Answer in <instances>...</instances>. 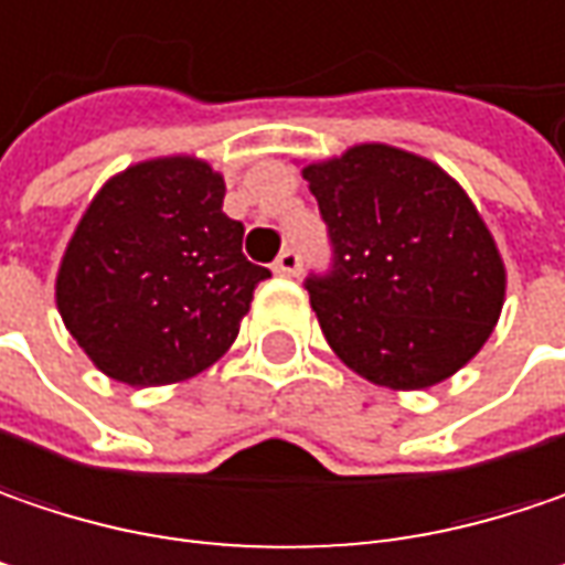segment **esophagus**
<instances>
[{"mask_svg": "<svg viewBox=\"0 0 565 565\" xmlns=\"http://www.w3.org/2000/svg\"><path fill=\"white\" fill-rule=\"evenodd\" d=\"M300 265H303L300 252L284 249L281 255H278V262H275V271H278V275H284V278H294V275H300Z\"/></svg>", "mask_w": 565, "mask_h": 565, "instance_id": "obj_1", "label": "esophagus"}]
</instances>
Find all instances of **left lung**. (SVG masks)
<instances>
[{"mask_svg":"<svg viewBox=\"0 0 565 565\" xmlns=\"http://www.w3.org/2000/svg\"><path fill=\"white\" fill-rule=\"evenodd\" d=\"M332 262L310 275L319 326L361 377L393 390L448 381L489 339L505 300L499 249L463 188L383 143L316 162Z\"/></svg>","mask_w":565,"mask_h":565,"instance_id":"left-lung-1","label":"left lung"}]
</instances>
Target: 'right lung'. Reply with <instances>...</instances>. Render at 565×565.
I'll use <instances>...</instances> for the list:
<instances>
[{"label": "right lung", "mask_w": 565, "mask_h": 565, "mask_svg": "<svg viewBox=\"0 0 565 565\" xmlns=\"http://www.w3.org/2000/svg\"><path fill=\"white\" fill-rule=\"evenodd\" d=\"M226 184L191 156L130 166L79 220L56 307L85 354L130 386L211 367L239 335L268 268L243 255V223L223 214Z\"/></svg>", "instance_id": "add662e5"}]
</instances>
